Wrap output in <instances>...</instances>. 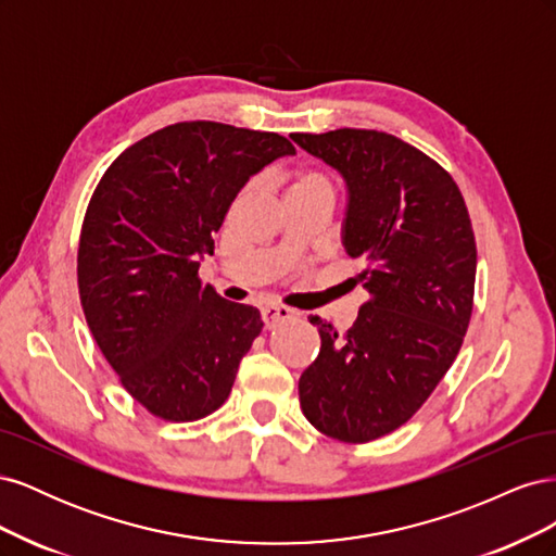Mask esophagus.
Instances as JSON below:
<instances>
[{
  "instance_id": "esophagus-1",
  "label": "esophagus",
  "mask_w": 556,
  "mask_h": 556,
  "mask_svg": "<svg viewBox=\"0 0 556 556\" xmlns=\"http://www.w3.org/2000/svg\"><path fill=\"white\" fill-rule=\"evenodd\" d=\"M296 313L285 308V306H262V319H264V327L271 329L280 323H288V319H292Z\"/></svg>"
}]
</instances>
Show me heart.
<instances>
[{"mask_svg": "<svg viewBox=\"0 0 556 556\" xmlns=\"http://www.w3.org/2000/svg\"><path fill=\"white\" fill-rule=\"evenodd\" d=\"M315 190H323V192H331V185L329 180L317 174V172H299L290 178L288 185V194H296V192H315Z\"/></svg>", "mask_w": 556, "mask_h": 556, "instance_id": "obj_1", "label": "heart"}]
</instances>
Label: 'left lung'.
I'll return each mask as SVG.
<instances>
[{"mask_svg":"<svg viewBox=\"0 0 556 556\" xmlns=\"http://www.w3.org/2000/svg\"><path fill=\"white\" fill-rule=\"evenodd\" d=\"M348 188L343 245L368 301L348 331L323 317L299 378L308 422L343 443L392 433L459 355L473 311L476 237L457 182L422 150L376 129L292 134Z\"/></svg>","mask_w":556,"mask_h":556,"instance_id":"8db88e82","label":"left lung"}]
</instances>
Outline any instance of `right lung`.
I'll use <instances>...</instances> for the list:
<instances>
[{
    "mask_svg": "<svg viewBox=\"0 0 556 556\" xmlns=\"http://www.w3.org/2000/svg\"><path fill=\"white\" fill-rule=\"evenodd\" d=\"M274 131L176 123L129 146L99 180L78 243L88 327L125 390L169 422L227 401L264 323L199 280L243 185L294 155Z\"/></svg>",
    "mask_w": 556,
    "mask_h": 556,
    "instance_id": "add662e5",
    "label": "right lung"
}]
</instances>
